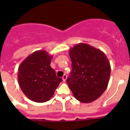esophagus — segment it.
Masks as SVG:
<instances>
[{
	"mask_svg": "<svg viewBox=\"0 0 130 130\" xmlns=\"http://www.w3.org/2000/svg\"><path fill=\"white\" fill-rule=\"evenodd\" d=\"M62 79L63 81L65 82V81H66V79H67V75H66V74H64V75L62 76Z\"/></svg>",
	"mask_w": 130,
	"mask_h": 130,
	"instance_id": "obj_1",
	"label": "esophagus"
}]
</instances>
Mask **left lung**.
I'll list each match as a JSON object with an SVG mask.
<instances>
[{
	"label": "left lung",
	"mask_w": 130,
	"mask_h": 130,
	"mask_svg": "<svg viewBox=\"0 0 130 130\" xmlns=\"http://www.w3.org/2000/svg\"><path fill=\"white\" fill-rule=\"evenodd\" d=\"M72 70L66 80L74 97L82 103L99 98L107 88L111 66L103 51L87 43L75 45L69 51Z\"/></svg>",
	"instance_id": "left-lung-1"
}]
</instances>
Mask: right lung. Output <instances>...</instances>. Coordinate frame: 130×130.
<instances>
[{"instance_id": "right-lung-1", "label": "right lung", "mask_w": 130, "mask_h": 130, "mask_svg": "<svg viewBox=\"0 0 130 130\" xmlns=\"http://www.w3.org/2000/svg\"><path fill=\"white\" fill-rule=\"evenodd\" d=\"M53 55L46 51H34L26 57L18 68V83L28 99L43 103L51 99L62 81L51 67Z\"/></svg>"}]
</instances>
